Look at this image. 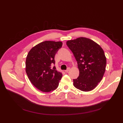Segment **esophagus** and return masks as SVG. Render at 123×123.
<instances>
[{
	"mask_svg": "<svg viewBox=\"0 0 123 123\" xmlns=\"http://www.w3.org/2000/svg\"><path fill=\"white\" fill-rule=\"evenodd\" d=\"M69 70H70V68H68L66 70H65V72H66V73H68L69 72Z\"/></svg>",
	"mask_w": 123,
	"mask_h": 123,
	"instance_id": "1",
	"label": "esophagus"
}]
</instances>
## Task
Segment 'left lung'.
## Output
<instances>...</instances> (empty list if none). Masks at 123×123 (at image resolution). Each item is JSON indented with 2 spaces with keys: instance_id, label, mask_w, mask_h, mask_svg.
Here are the masks:
<instances>
[{
  "instance_id": "1",
  "label": "left lung",
  "mask_w": 123,
  "mask_h": 123,
  "mask_svg": "<svg viewBox=\"0 0 123 123\" xmlns=\"http://www.w3.org/2000/svg\"><path fill=\"white\" fill-rule=\"evenodd\" d=\"M67 45L77 62L80 74L73 85L83 91L94 89L103 79L106 66L104 50L97 43L86 37L68 40Z\"/></svg>"
}]
</instances>
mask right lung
Returning <instances> with one entry per match:
<instances>
[{
  "label": "right lung",
  "mask_w": 123,
  "mask_h": 123,
  "mask_svg": "<svg viewBox=\"0 0 123 123\" xmlns=\"http://www.w3.org/2000/svg\"><path fill=\"white\" fill-rule=\"evenodd\" d=\"M61 42L44 41L29 52L26 58L25 71L31 83L44 92L56 89L62 74L56 70L54 57L62 48Z\"/></svg>",
  "instance_id": "add662e5"
}]
</instances>
